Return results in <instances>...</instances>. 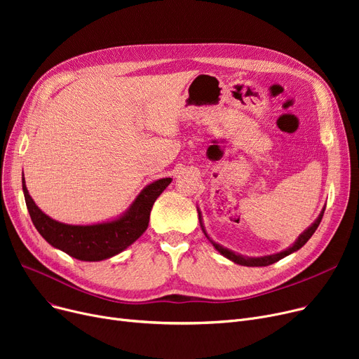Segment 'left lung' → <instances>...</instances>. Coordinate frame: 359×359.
<instances>
[{
    "label": "left lung",
    "mask_w": 359,
    "mask_h": 359,
    "mask_svg": "<svg viewBox=\"0 0 359 359\" xmlns=\"http://www.w3.org/2000/svg\"><path fill=\"white\" fill-rule=\"evenodd\" d=\"M322 218H323V211H322V214L318 215V218L314 221V224L311 225V227H309L303 234H301V236L298 237V240L292 244V246H291L290 249H287V250H284V252H280V253H276V255H271V256H263V257H243V256H240V255H236V253H233V252H230V250H227V249H224L222 246H219V244L214 243L212 240H211V243L214 244V248H215L222 256H225L227 259L233 260L234 263H238V265H243V266H268V265H272V263H275V262H278V260H280V259H284L285 256L291 255L292 252H297L298 249L303 248L304 244L309 241V238H310V237L314 234V231L317 230L318 224H320V221H322ZM201 224H202V222H201ZM202 230H203V227H202ZM203 233H205V230H203ZM205 236H206V233H205ZM206 237H208V236H206Z\"/></svg>",
    "instance_id": "left-lung-1"
}]
</instances>
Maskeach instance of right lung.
<instances>
[{
  "instance_id": "right-lung-1",
  "label": "right lung",
  "mask_w": 359,
  "mask_h": 359,
  "mask_svg": "<svg viewBox=\"0 0 359 359\" xmlns=\"http://www.w3.org/2000/svg\"><path fill=\"white\" fill-rule=\"evenodd\" d=\"M170 182L172 179L165 177L151 183L123 217L94 225H68L49 218L30 198L25 177L23 192L32 222L49 244L79 260L99 262L121 253L142 236L148 227L151 208Z\"/></svg>"
}]
</instances>
